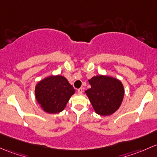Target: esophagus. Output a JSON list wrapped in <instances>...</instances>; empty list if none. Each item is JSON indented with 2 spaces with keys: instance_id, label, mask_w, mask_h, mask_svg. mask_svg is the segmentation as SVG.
<instances>
[{
  "instance_id": "1",
  "label": "esophagus",
  "mask_w": 157,
  "mask_h": 157,
  "mask_svg": "<svg viewBox=\"0 0 157 157\" xmlns=\"http://www.w3.org/2000/svg\"><path fill=\"white\" fill-rule=\"evenodd\" d=\"M83 90L84 88H80L78 89V93L79 94H82V93H83Z\"/></svg>"
}]
</instances>
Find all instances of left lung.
Listing matches in <instances>:
<instances>
[{
  "label": "left lung",
  "mask_w": 157,
  "mask_h": 157,
  "mask_svg": "<svg viewBox=\"0 0 157 157\" xmlns=\"http://www.w3.org/2000/svg\"><path fill=\"white\" fill-rule=\"evenodd\" d=\"M88 82L90 88L85 92L95 113L106 116L116 112L125 95L122 82L109 75H99L92 77Z\"/></svg>",
  "instance_id": "8db88e82"
}]
</instances>
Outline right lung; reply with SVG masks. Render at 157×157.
Instances as JSON below:
<instances>
[{
    "mask_svg": "<svg viewBox=\"0 0 157 157\" xmlns=\"http://www.w3.org/2000/svg\"><path fill=\"white\" fill-rule=\"evenodd\" d=\"M75 90L63 75H51L35 85V95L40 107L48 113H58L65 109Z\"/></svg>",
    "mask_w": 157,
    "mask_h": 157,
    "instance_id": "add662e5",
    "label": "right lung"
}]
</instances>
